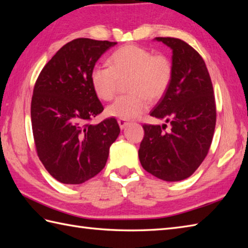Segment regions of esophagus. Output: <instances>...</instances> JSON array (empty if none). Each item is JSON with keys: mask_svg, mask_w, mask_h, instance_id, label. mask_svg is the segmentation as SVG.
<instances>
[{"mask_svg": "<svg viewBox=\"0 0 248 248\" xmlns=\"http://www.w3.org/2000/svg\"><path fill=\"white\" fill-rule=\"evenodd\" d=\"M118 124H119L120 129H124L129 124V123L125 120H123V119H118Z\"/></svg>", "mask_w": 248, "mask_h": 248, "instance_id": "obj_1", "label": "esophagus"}]
</instances>
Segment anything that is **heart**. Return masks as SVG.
<instances>
[{"label":"heart","instance_id":"obj_1","mask_svg":"<svg viewBox=\"0 0 248 248\" xmlns=\"http://www.w3.org/2000/svg\"><path fill=\"white\" fill-rule=\"evenodd\" d=\"M109 67L96 66L91 72V83L97 97L113 99L118 81L129 78L131 94L120 96L108 105L107 114L123 120L139 117L152 101L161 99L172 80V64L167 56L154 54L139 46H125L108 59Z\"/></svg>","mask_w":248,"mask_h":248}]
</instances>
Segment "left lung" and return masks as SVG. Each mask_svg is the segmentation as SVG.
I'll use <instances>...</instances> for the list:
<instances>
[{
	"label": "left lung",
	"instance_id": "left-lung-1",
	"mask_svg": "<svg viewBox=\"0 0 248 248\" xmlns=\"http://www.w3.org/2000/svg\"><path fill=\"white\" fill-rule=\"evenodd\" d=\"M172 50V80L150 112L167 125L144 124L139 156L145 170L164 181L192 176L207 156L212 143L217 108L211 78L204 61L186 41L156 37Z\"/></svg>",
	"mask_w": 248,
	"mask_h": 248
}]
</instances>
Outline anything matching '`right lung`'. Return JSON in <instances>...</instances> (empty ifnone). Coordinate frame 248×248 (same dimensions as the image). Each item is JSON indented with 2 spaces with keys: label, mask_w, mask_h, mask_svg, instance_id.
I'll list each match as a JSON object with an SVG mask.
<instances>
[{
  "label": "right lung",
  "mask_w": 248,
  "mask_h": 248,
  "mask_svg": "<svg viewBox=\"0 0 248 248\" xmlns=\"http://www.w3.org/2000/svg\"><path fill=\"white\" fill-rule=\"evenodd\" d=\"M117 43L78 38L46 62L31 104L37 155L57 181L81 184L101 171L120 129L115 118L91 124L103 107L91 83L97 61Z\"/></svg>",
  "instance_id": "obj_1"
}]
</instances>
